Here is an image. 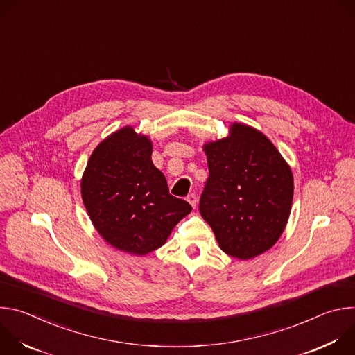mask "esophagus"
<instances>
[{"label": "esophagus", "mask_w": 355, "mask_h": 355, "mask_svg": "<svg viewBox=\"0 0 355 355\" xmlns=\"http://www.w3.org/2000/svg\"><path fill=\"white\" fill-rule=\"evenodd\" d=\"M187 200L189 202L192 208H196V205H198V198H196L195 193H189V195L187 196Z\"/></svg>", "instance_id": "esophagus-1"}]
</instances>
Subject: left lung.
Masks as SVG:
<instances>
[{"mask_svg":"<svg viewBox=\"0 0 355 355\" xmlns=\"http://www.w3.org/2000/svg\"><path fill=\"white\" fill-rule=\"evenodd\" d=\"M204 148L209 178L199 212L226 254L250 260L281 237L292 208L293 175L272 141L256 128L234 122L226 137Z\"/></svg>","mask_w":355,"mask_h":355,"instance_id":"8db88e82","label":"left lung"}]
</instances>
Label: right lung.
<instances>
[{"instance_id":"1","label":"right lung","mask_w":355,"mask_h":355,"mask_svg":"<svg viewBox=\"0 0 355 355\" xmlns=\"http://www.w3.org/2000/svg\"><path fill=\"white\" fill-rule=\"evenodd\" d=\"M151 151L148 136L121 128L94 148L81 178V198L95 230L133 256L160 248L192 211L187 200L170 195Z\"/></svg>"}]
</instances>
